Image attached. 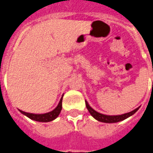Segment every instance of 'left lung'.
<instances>
[{
    "instance_id": "1",
    "label": "left lung",
    "mask_w": 153,
    "mask_h": 153,
    "mask_svg": "<svg viewBox=\"0 0 153 153\" xmlns=\"http://www.w3.org/2000/svg\"><path fill=\"white\" fill-rule=\"evenodd\" d=\"M85 105H86V108H88V111H89V113L91 114V115L94 118V119L99 121V122L105 123H115L121 122V121L125 120L126 119H127V118L130 117L131 115H133V114H135V112L139 110V108H140V106H139V107H138L137 108L134 109L133 111L128 112V113L123 114V115H104V114L99 113V112L95 111V109H93L91 106L88 105V102L86 100H85Z\"/></svg>"
}]
</instances>
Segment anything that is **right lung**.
Segmentation results:
<instances>
[{
	"label": "right lung",
	"mask_w": 153,
	"mask_h": 153,
	"mask_svg": "<svg viewBox=\"0 0 153 153\" xmlns=\"http://www.w3.org/2000/svg\"><path fill=\"white\" fill-rule=\"evenodd\" d=\"M62 99H63V95L61 98L60 102H59V103H58L56 108H54V110H52V111L47 112V113L34 114L29 113V112H25V111H21L20 109L18 110H19V111L21 114L26 115L27 117H28L29 119H32V120L37 121V122H41V123H48V122L54 120L59 115V114H60L62 108Z\"/></svg>",
	"instance_id": "obj_1"
}]
</instances>
